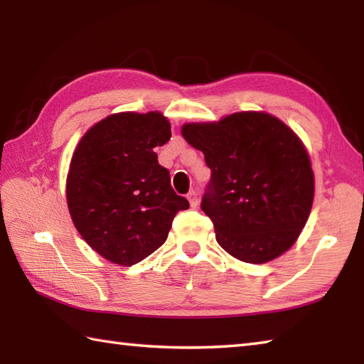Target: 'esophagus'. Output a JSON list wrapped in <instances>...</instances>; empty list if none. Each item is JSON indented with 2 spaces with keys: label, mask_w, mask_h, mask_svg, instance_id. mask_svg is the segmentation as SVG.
Masks as SVG:
<instances>
[{
  "label": "esophagus",
  "mask_w": 364,
  "mask_h": 364,
  "mask_svg": "<svg viewBox=\"0 0 364 364\" xmlns=\"http://www.w3.org/2000/svg\"><path fill=\"white\" fill-rule=\"evenodd\" d=\"M188 200H189V203H191V206H192V208L197 206V205H198V197H197V192H196V191H191L189 194H188Z\"/></svg>",
  "instance_id": "obj_1"
}]
</instances>
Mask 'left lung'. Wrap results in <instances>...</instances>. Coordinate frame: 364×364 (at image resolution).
<instances>
[{
  "label": "left lung",
  "mask_w": 364,
  "mask_h": 364,
  "mask_svg": "<svg viewBox=\"0 0 364 364\" xmlns=\"http://www.w3.org/2000/svg\"><path fill=\"white\" fill-rule=\"evenodd\" d=\"M181 134L211 168L200 206L222 249L262 264L292 247L314 198L310 156L296 133L274 115L249 111L186 123Z\"/></svg>",
  "instance_id": "obj_1"
}]
</instances>
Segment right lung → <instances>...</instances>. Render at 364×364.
<instances>
[{
	"label": "right lung",
	"instance_id": "add662e5",
	"mask_svg": "<svg viewBox=\"0 0 364 364\" xmlns=\"http://www.w3.org/2000/svg\"><path fill=\"white\" fill-rule=\"evenodd\" d=\"M170 136L161 112H119L95 123L73 153L68 211L84 241L114 264L133 266L159 249L189 208L153 150Z\"/></svg>",
	"mask_w": 364,
	"mask_h": 364
}]
</instances>
